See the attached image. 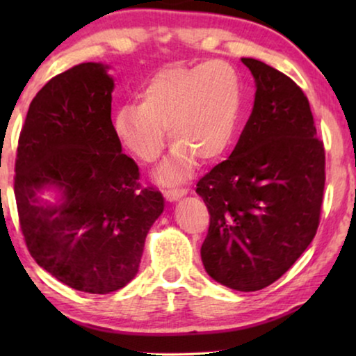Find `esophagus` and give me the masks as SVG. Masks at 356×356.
<instances>
[{
    "label": "esophagus",
    "mask_w": 356,
    "mask_h": 356,
    "mask_svg": "<svg viewBox=\"0 0 356 356\" xmlns=\"http://www.w3.org/2000/svg\"><path fill=\"white\" fill-rule=\"evenodd\" d=\"M186 189L184 188H168V189H165L163 191V194H165V197H167V201H178L179 197H183V196H186Z\"/></svg>",
    "instance_id": "obj_1"
}]
</instances>
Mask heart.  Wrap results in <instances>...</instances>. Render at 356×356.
I'll return each mask as SVG.
<instances>
[{
  "mask_svg": "<svg viewBox=\"0 0 356 356\" xmlns=\"http://www.w3.org/2000/svg\"><path fill=\"white\" fill-rule=\"evenodd\" d=\"M241 81L225 61L173 65L154 72L139 100L121 104L113 133L121 145L145 163L154 162L167 143L172 154L159 168L162 181H179L196 159L216 162L230 147L240 118Z\"/></svg>",
  "mask_w": 356,
  "mask_h": 356,
  "instance_id": "heart-1",
  "label": "heart"
}]
</instances>
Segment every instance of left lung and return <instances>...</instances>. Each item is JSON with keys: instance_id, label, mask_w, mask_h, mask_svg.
I'll use <instances>...</instances> for the list:
<instances>
[{"instance_id": "left-lung-1", "label": "left lung", "mask_w": 356, "mask_h": 356, "mask_svg": "<svg viewBox=\"0 0 356 356\" xmlns=\"http://www.w3.org/2000/svg\"><path fill=\"white\" fill-rule=\"evenodd\" d=\"M241 61L256 82L251 116L230 157L199 179L196 193L211 213L204 269L228 289L256 291L313 241L325 154L303 90L266 63Z\"/></svg>"}]
</instances>
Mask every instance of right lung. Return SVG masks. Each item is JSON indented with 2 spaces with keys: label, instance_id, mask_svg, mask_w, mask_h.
I'll return each mask as SVG.
<instances>
[{
  "label": "right lung",
  "instance_id": "1",
  "mask_svg": "<svg viewBox=\"0 0 356 356\" xmlns=\"http://www.w3.org/2000/svg\"><path fill=\"white\" fill-rule=\"evenodd\" d=\"M108 65L82 63L33 97L19 136V222L37 264L71 289L105 295L138 274L162 193L139 183L111 123ZM53 188L55 203L41 194Z\"/></svg>",
  "mask_w": 356,
  "mask_h": 356
}]
</instances>
